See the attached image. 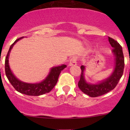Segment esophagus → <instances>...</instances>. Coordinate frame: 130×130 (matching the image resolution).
Returning <instances> with one entry per match:
<instances>
[{
    "label": "esophagus",
    "mask_w": 130,
    "mask_h": 130,
    "mask_svg": "<svg viewBox=\"0 0 130 130\" xmlns=\"http://www.w3.org/2000/svg\"><path fill=\"white\" fill-rule=\"evenodd\" d=\"M77 58L76 57H73L70 60V62H69V66H75L77 65Z\"/></svg>",
    "instance_id": "esophagus-1"
}]
</instances>
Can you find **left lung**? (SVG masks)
<instances>
[{
	"label": "left lung",
	"instance_id": "1",
	"mask_svg": "<svg viewBox=\"0 0 130 130\" xmlns=\"http://www.w3.org/2000/svg\"><path fill=\"white\" fill-rule=\"evenodd\" d=\"M108 40L110 44L113 48L112 53L115 57V69L111 76L97 84H89L86 82L84 75L85 67L84 65L80 67L82 72H81L80 80L78 83V86L80 89L84 94L89 95L92 98L100 96L114 89L117 86L119 80L123 74L124 58L121 46L116 40L111 38L108 37Z\"/></svg>",
	"mask_w": 130,
	"mask_h": 130
}]
</instances>
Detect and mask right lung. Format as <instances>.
<instances>
[{"mask_svg":"<svg viewBox=\"0 0 130 130\" xmlns=\"http://www.w3.org/2000/svg\"><path fill=\"white\" fill-rule=\"evenodd\" d=\"M23 38L24 37L18 38L14 42V43L10 45L8 53L6 57V60H5V72H6V76L12 86L14 87V89L21 94H26L27 95L38 96V95H43L46 93L50 92L57 84L59 75L61 70L66 68L67 65H62L61 66L52 68L49 74L46 77L45 79L40 83H26V82L19 80L15 77V75L13 74L10 70L9 65V57L10 50L12 48L13 46L15 44L16 42H18Z\"/></svg>","mask_w":130,"mask_h":130,"instance_id":"obj_1","label":"right lung"}]
</instances>
